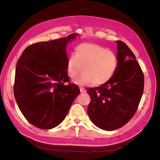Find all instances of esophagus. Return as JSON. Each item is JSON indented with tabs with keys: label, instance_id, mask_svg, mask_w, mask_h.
<instances>
[{
	"label": "esophagus",
	"instance_id": "obj_1",
	"mask_svg": "<svg viewBox=\"0 0 160 160\" xmlns=\"http://www.w3.org/2000/svg\"><path fill=\"white\" fill-rule=\"evenodd\" d=\"M80 91H81V93H85V92L87 91V90L84 88H82V87H80Z\"/></svg>",
	"mask_w": 160,
	"mask_h": 160
}]
</instances>
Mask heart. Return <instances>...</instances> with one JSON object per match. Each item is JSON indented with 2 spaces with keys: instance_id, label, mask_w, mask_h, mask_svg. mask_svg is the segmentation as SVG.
Wrapping results in <instances>:
<instances>
[{
  "instance_id": "heart-1",
  "label": "heart",
  "mask_w": 160,
  "mask_h": 160,
  "mask_svg": "<svg viewBox=\"0 0 160 160\" xmlns=\"http://www.w3.org/2000/svg\"><path fill=\"white\" fill-rule=\"evenodd\" d=\"M118 59L115 53L94 43H82L75 48V55H69L67 61V72L81 86L97 85L108 82L117 70Z\"/></svg>"
}]
</instances>
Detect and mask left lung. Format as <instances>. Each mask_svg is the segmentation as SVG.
I'll return each instance as SVG.
<instances>
[{
  "label": "left lung",
  "mask_w": 160,
  "mask_h": 160,
  "mask_svg": "<svg viewBox=\"0 0 160 160\" xmlns=\"http://www.w3.org/2000/svg\"><path fill=\"white\" fill-rule=\"evenodd\" d=\"M118 65L107 83L89 88L88 113L97 127L113 131L122 128L133 118L144 88L143 72L135 56L122 41H117Z\"/></svg>",
  "instance_id": "obj_1"
}]
</instances>
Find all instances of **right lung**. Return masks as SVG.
Returning <instances> with one entry per match:
<instances>
[{
  "label": "right lung",
  "instance_id": "right-lung-1",
  "mask_svg": "<svg viewBox=\"0 0 160 160\" xmlns=\"http://www.w3.org/2000/svg\"><path fill=\"white\" fill-rule=\"evenodd\" d=\"M76 35L34 43L17 61L14 98L24 117L38 128L50 129L59 125L80 93L67 72L66 46Z\"/></svg>",
  "mask_w": 160,
  "mask_h": 160
}]
</instances>
